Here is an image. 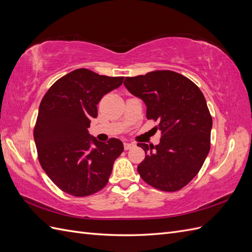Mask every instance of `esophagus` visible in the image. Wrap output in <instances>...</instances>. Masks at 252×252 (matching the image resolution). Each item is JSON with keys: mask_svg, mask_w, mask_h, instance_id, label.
Returning a JSON list of instances; mask_svg holds the SVG:
<instances>
[{"mask_svg": "<svg viewBox=\"0 0 252 252\" xmlns=\"http://www.w3.org/2000/svg\"><path fill=\"white\" fill-rule=\"evenodd\" d=\"M133 146H134V144L128 143V142H125V143H124V148H125V150H129V149H131Z\"/></svg>", "mask_w": 252, "mask_h": 252, "instance_id": "1", "label": "esophagus"}]
</instances>
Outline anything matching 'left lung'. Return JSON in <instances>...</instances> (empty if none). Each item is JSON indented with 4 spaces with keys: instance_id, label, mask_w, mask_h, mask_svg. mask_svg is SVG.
<instances>
[{
    "instance_id": "8db88e82",
    "label": "left lung",
    "mask_w": 252,
    "mask_h": 252,
    "mask_svg": "<svg viewBox=\"0 0 252 252\" xmlns=\"http://www.w3.org/2000/svg\"><path fill=\"white\" fill-rule=\"evenodd\" d=\"M126 89L147 107V119L158 121L161 141L138 143L145 154L141 178L163 191H177L191 181L210 150L212 118L200 88L184 75L158 70L126 78Z\"/></svg>"
}]
</instances>
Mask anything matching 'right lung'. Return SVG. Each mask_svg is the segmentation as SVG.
Listing matches in <instances>:
<instances>
[{
    "instance_id": "right-lung-1",
    "label": "right lung",
    "mask_w": 252,
    "mask_h": 252,
    "mask_svg": "<svg viewBox=\"0 0 252 252\" xmlns=\"http://www.w3.org/2000/svg\"><path fill=\"white\" fill-rule=\"evenodd\" d=\"M123 80L81 68L58 80L44 95L34 142L43 170L64 192L86 196L107 184L124 145L116 138L97 141L88 127L97 117L103 95L120 87Z\"/></svg>"
}]
</instances>
